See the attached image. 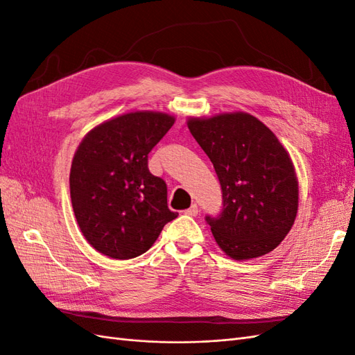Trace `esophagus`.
Here are the masks:
<instances>
[{
    "mask_svg": "<svg viewBox=\"0 0 355 355\" xmlns=\"http://www.w3.org/2000/svg\"><path fill=\"white\" fill-rule=\"evenodd\" d=\"M198 206L197 204H192V206L188 209V210H185V214H188V216H197L198 214Z\"/></svg>",
    "mask_w": 355,
    "mask_h": 355,
    "instance_id": "obj_1",
    "label": "esophagus"
}]
</instances>
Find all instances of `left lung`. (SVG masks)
<instances>
[{
    "label": "left lung",
    "instance_id": "8db88e82",
    "mask_svg": "<svg viewBox=\"0 0 355 355\" xmlns=\"http://www.w3.org/2000/svg\"><path fill=\"white\" fill-rule=\"evenodd\" d=\"M187 124L220 182L222 213L206 218L220 250L234 261L272 252L292 230L299 202L286 148L247 112L189 116Z\"/></svg>",
    "mask_w": 355,
    "mask_h": 355
}]
</instances>
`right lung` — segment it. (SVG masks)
Listing matches in <instances>:
<instances>
[{
  "label": "right lung",
  "mask_w": 355,
  "mask_h": 355,
  "mask_svg": "<svg viewBox=\"0 0 355 355\" xmlns=\"http://www.w3.org/2000/svg\"><path fill=\"white\" fill-rule=\"evenodd\" d=\"M175 121L170 114L136 111L83 137L72 158L71 201L84 239L99 253L132 259L178 218L167 207L166 182L148 168V154Z\"/></svg>",
  "instance_id": "1"
}]
</instances>
